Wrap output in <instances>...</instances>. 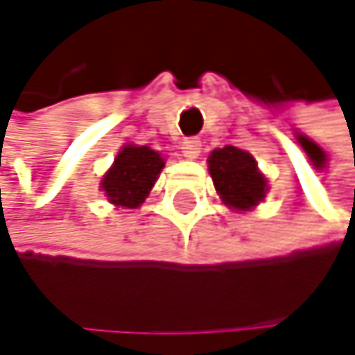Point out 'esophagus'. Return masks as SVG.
I'll use <instances>...</instances> for the list:
<instances>
[{"label": "esophagus", "mask_w": 355, "mask_h": 355, "mask_svg": "<svg viewBox=\"0 0 355 355\" xmlns=\"http://www.w3.org/2000/svg\"><path fill=\"white\" fill-rule=\"evenodd\" d=\"M181 151L187 159H196L202 151V141L200 139H185L181 143Z\"/></svg>", "instance_id": "esophagus-1"}]
</instances>
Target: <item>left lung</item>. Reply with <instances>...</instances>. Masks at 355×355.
<instances>
[{"mask_svg": "<svg viewBox=\"0 0 355 355\" xmlns=\"http://www.w3.org/2000/svg\"><path fill=\"white\" fill-rule=\"evenodd\" d=\"M208 170L225 206L248 212L265 200L267 179L248 151L234 145L214 149L208 155Z\"/></svg>", "mask_w": 355, "mask_h": 355, "instance_id": "obj_1", "label": "left lung"}]
</instances>
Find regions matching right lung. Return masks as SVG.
Wrapping results in <instances>:
<instances>
[{"mask_svg":"<svg viewBox=\"0 0 355 355\" xmlns=\"http://www.w3.org/2000/svg\"><path fill=\"white\" fill-rule=\"evenodd\" d=\"M164 164V157L145 145H123L113 166L105 172L101 189L117 208H139L155 185Z\"/></svg>","mask_w":355,"mask_h":355,"instance_id":"obj_1","label":"right lung"}]
</instances>
